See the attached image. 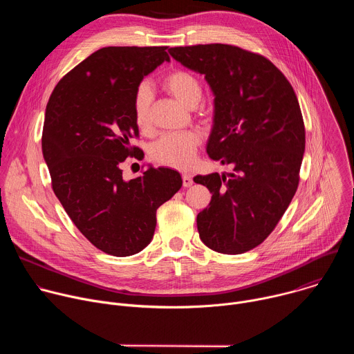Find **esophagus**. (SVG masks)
Instances as JSON below:
<instances>
[{
	"label": "esophagus",
	"instance_id": "34e87169",
	"mask_svg": "<svg viewBox=\"0 0 354 354\" xmlns=\"http://www.w3.org/2000/svg\"><path fill=\"white\" fill-rule=\"evenodd\" d=\"M182 183H183V186H185V187L192 186V185H193V179H192V176H190V175H187V174H183V175H182Z\"/></svg>",
	"mask_w": 354,
	"mask_h": 354
}]
</instances>
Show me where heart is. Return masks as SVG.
Listing matches in <instances>:
<instances>
[{
    "instance_id": "1",
    "label": "heart",
    "mask_w": 354,
    "mask_h": 354,
    "mask_svg": "<svg viewBox=\"0 0 354 354\" xmlns=\"http://www.w3.org/2000/svg\"><path fill=\"white\" fill-rule=\"evenodd\" d=\"M162 85L187 108H194L203 96V88H201L198 78L186 70H175L169 73L164 77ZM151 104H153V93L148 85L142 84L136 89L133 97V118L137 127L142 131H147L151 127ZM198 145L200 136L197 131L187 130L168 133L153 144L149 156L160 165L187 169L194 162Z\"/></svg>"
}]
</instances>
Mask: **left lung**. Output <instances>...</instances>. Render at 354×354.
<instances>
[{"instance_id": "1", "label": "left lung", "mask_w": 354, "mask_h": 354, "mask_svg": "<svg viewBox=\"0 0 354 354\" xmlns=\"http://www.w3.org/2000/svg\"><path fill=\"white\" fill-rule=\"evenodd\" d=\"M169 55L205 75L214 93V124L207 154L228 175H197L212 193L197 214L200 239L238 255L261 245L295 194L306 149V127L295 92L266 57L212 43L171 47Z\"/></svg>"}]
</instances>
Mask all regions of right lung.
<instances>
[{"mask_svg":"<svg viewBox=\"0 0 354 354\" xmlns=\"http://www.w3.org/2000/svg\"><path fill=\"white\" fill-rule=\"evenodd\" d=\"M167 46H109L67 73L50 95L41 151L52 187L81 234L113 257L153 239L157 210L182 186L179 172L149 167L130 180L122 162L140 160L133 97L145 75L169 62Z\"/></svg>","mask_w":354,"mask_h":354,"instance_id":"obj_1","label":"right lung"}]
</instances>
